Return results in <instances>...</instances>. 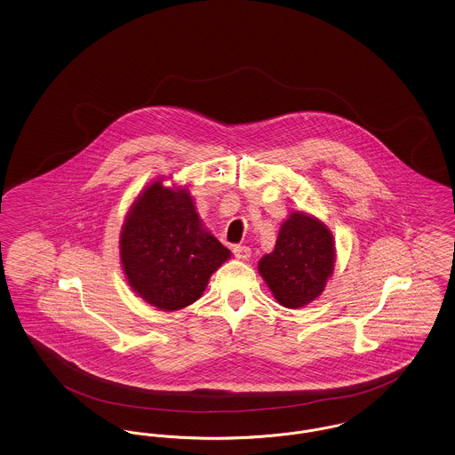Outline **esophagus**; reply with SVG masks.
<instances>
[{"instance_id":"obj_1","label":"esophagus","mask_w":455,"mask_h":455,"mask_svg":"<svg viewBox=\"0 0 455 455\" xmlns=\"http://www.w3.org/2000/svg\"><path fill=\"white\" fill-rule=\"evenodd\" d=\"M232 251H234V256L237 259H249L251 258V249L247 245H234Z\"/></svg>"}]
</instances>
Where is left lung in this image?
<instances>
[{
    "instance_id": "8db88e82",
    "label": "left lung",
    "mask_w": 455,
    "mask_h": 455,
    "mask_svg": "<svg viewBox=\"0 0 455 455\" xmlns=\"http://www.w3.org/2000/svg\"><path fill=\"white\" fill-rule=\"evenodd\" d=\"M336 249L321 220L293 212L283 221L275 251L259 260L260 276L286 308H300L324 291L334 271Z\"/></svg>"
}]
</instances>
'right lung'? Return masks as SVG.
Segmentation results:
<instances>
[{
	"label": "right lung",
	"instance_id": "add662e5",
	"mask_svg": "<svg viewBox=\"0 0 455 455\" xmlns=\"http://www.w3.org/2000/svg\"><path fill=\"white\" fill-rule=\"evenodd\" d=\"M162 182L155 180L131 204L119 249L131 288L173 312L195 303L232 254L203 227L189 191Z\"/></svg>",
	"mask_w": 455,
	"mask_h": 455
}]
</instances>
